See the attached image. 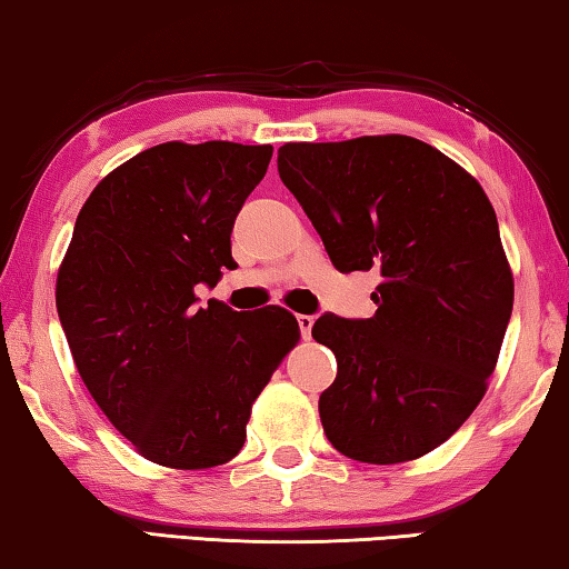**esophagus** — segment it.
I'll list each match as a JSON object with an SVG mask.
<instances>
[{
	"label": "esophagus",
	"mask_w": 569,
	"mask_h": 569,
	"mask_svg": "<svg viewBox=\"0 0 569 569\" xmlns=\"http://www.w3.org/2000/svg\"><path fill=\"white\" fill-rule=\"evenodd\" d=\"M299 327H301V333L303 339H311V329H313V317H309V313H299Z\"/></svg>",
	"instance_id": "obj_1"
}]
</instances>
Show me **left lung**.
I'll list each match as a JSON object with an SVG mask.
<instances>
[{"instance_id":"left-lung-1","label":"left lung","mask_w":569,"mask_h":569,"mask_svg":"<svg viewBox=\"0 0 569 569\" xmlns=\"http://www.w3.org/2000/svg\"><path fill=\"white\" fill-rule=\"evenodd\" d=\"M278 174L337 270L382 276L372 319L323 313L311 329L337 357L319 398L329 443L377 466L430 453L481 402L511 319L489 197L453 159L400 133L283 143Z\"/></svg>"}]
</instances>
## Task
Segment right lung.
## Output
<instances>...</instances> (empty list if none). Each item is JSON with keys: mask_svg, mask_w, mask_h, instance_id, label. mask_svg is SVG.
<instances>
[{"mask_svg": "<svg viewBox=\"0 0 569 569\" xmlns=\"http://www.w3.org/2000/svg\"><path fill=\"white\" fill-rule=\"evenodd\" d=\"M273 147L167 141L96 184L58 270L56 303L80 380L151 463L212 468L246 443L252 402L299 345L281 306H197L236 268L230 232Z\"/></svg>", "mask_w": 569, "mask_h": 569, "instance_id": "right-lung-1", "label": "right lung"}]
</instances>
